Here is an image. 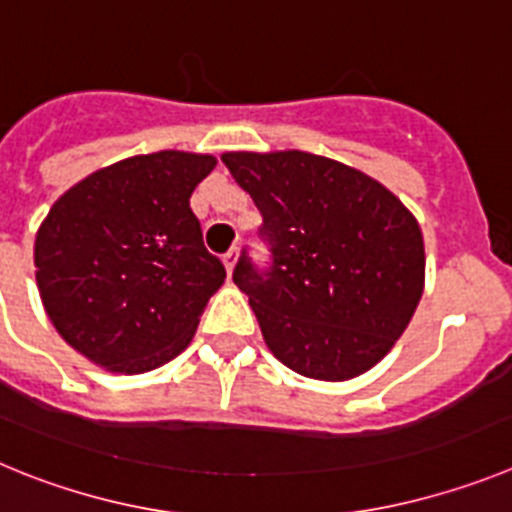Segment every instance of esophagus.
Wrapping results in <instances>:
<instances>
[{"instance_id": "obj_1", "label": "esophagus", "mask_w": 512, "mask_h": 512, "mask_svg": "<svg viewBox=\"0 0 512 512\" xmlns=\"http://www.w3.org/2000/svg\"><path fill=\"white\" fill-rule=\"evenodd\" d=\"M223 264H225V271H228V274H233L235 264H238V248H230V251L225 253Z\"/></svg>"}]
</instances>
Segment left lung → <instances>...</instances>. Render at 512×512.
Returning a JSON list of instances; mask_svg holds the SVG:
<instances>
[{"mask_svg": "<svg viewBox=\"0 0 512 512\" xmlns=\"http://www.w3.org/2000/svg\"><path fill=\"white\" fill-rule=\"evenodd\" d=\"M223 164L259 207L271 264L243 253L246 292L269 351L292 372L346 382L390 354L423 297L413 212L364 171L307 151H228Z\"/></svg>", "mask_w": 512, "mask_h": 512, "instance_id": "1", "label": "left lung"}]
</instances>
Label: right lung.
Here are the masks:
<instances>
[{
  "label": "right lung",
  "mask_w": 512,
  "mask_h": 512,
  "mask_svg": "<svg viewBox=\"0 0 512 512\" xmlns=\"http://www.w3.org/2000/svg\"><path fill=\"white\" fill-rule=\"evenodd\" d=\"M210 153L122 158L63 192L35 235L40 300L92 364L143 374L179 356L225 282L189 207Z\"/></svg>",
  "instance_id": "obj_1"
}]
</instances>
